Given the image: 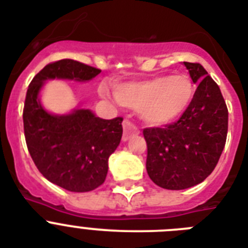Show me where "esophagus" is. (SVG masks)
<instances>
[{"instance_id": "34e87169", "label": "esophagus", "mask_w": 248, "mask_h": 248, "mask_svg": "<svg viewBox=\"0 0 248 248\" xmlns=\"http://www.w3.org/2000/svg\"><path fill=\"white\" fill-rule=\"evenodd\" d=\"M122 126H124V136H122V140H124V141H127L131 136L138 135V134H139L138 127H136L135 124H132L130 121L124 120Z\"/></svg>"}]
</instances>
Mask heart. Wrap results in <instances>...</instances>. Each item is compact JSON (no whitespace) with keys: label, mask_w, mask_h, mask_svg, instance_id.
<instances>
[{"label":"heart","mask_w":248,"mask_h":248,"mask_svg":"<svg viewBox=\"0 0 248 248\" xmlns=\"http://www.w3.org/2000/svg\"><path fill=\"white\" fill-rule=\"evenodd\" d=\"M103 95L107 96L108 91L103 90ZM114 96L121 105L138 110L147 124L163 126L188 110L194 97V85L186 75L157 76L117 83Z\"/></svg>","instance_id":"heart-1"}]
</instances>
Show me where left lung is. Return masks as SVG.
<instances>
[{
	"label": "left lung",
	"mask_w": 248,
	"mask_h": 248,
	"mask_svg": "<svg viewBox=\"0 0 248 248\" xmlns=\"http://www.w3.org/2000/svg\"><path fill=\"white\" fill-rule=\"evenodd\" d=\"M183 64L198 85L192 104L175 124L143 131L148 175L170 190L202 183L215 169L228 134V109L219 86L201 64Z\"/></svg>",
	"instance_id": "obj_1"
}]
</instances>
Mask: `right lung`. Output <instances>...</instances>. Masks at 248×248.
Segmentation results:
<instances>
[{
    "label": "right lung",
    "instance_id": "add662e5",
    "mask_svg": "<svg viewBox=\"0 0 248 248\" xmlns=\"http://www.w3.org/2000/svg\"><path fill=\"white\" fill-rule=\"evenodd\" d=\"M100 69L72 59L47 64L36 75L25 96L23 122L29 155L48 181L69 192H90L104 183L108 159L120 145L122 121L103 120L90 109L55 114L41 103L47 81L89 82Z\"/></svg>",
    "mask_w": 248,
    "mask_h": 248
}]
</instances>
